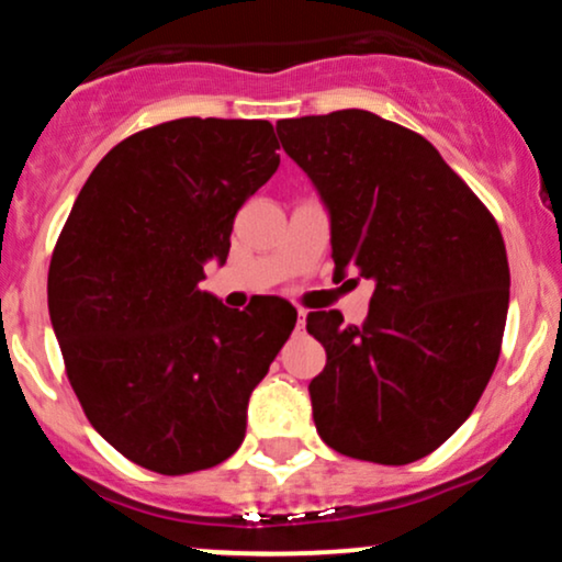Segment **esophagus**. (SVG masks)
<instances>
[{"instance_id": "1", "label": "esophagus", "mask_w": 562, "mask_h": 562, "mask_svg": "<svg viewBox=\"0 0 562 562\" xmlns=\"http://www.w3.org/2000/svg\"><path fill=\"white\" fill-rule=\"evenodd\" d=\"M303 325H306V308H299V322H295V330H303Z\"/></svg>"}]
</instances>
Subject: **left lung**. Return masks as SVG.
Masks as SVG:
<instances>
[{
	"instance_id": "1",
	"label": "left lung",
	"mask_w": 562,
	"mask_h": 562,
	"mask_svg": "<svg viewBox=\"0 0 562 562\" xmlns=\"http://www.w3.org/2000/svg\"><path fill=\"white\" fill-rule=\"evenodd\" d=\"M330 211L333 261L375 280L362 325L312 312L327 364L317 434L353 460L406 465L479 404L505 335L509 267L492 211L428 139L370 111L277 121Z\"/></svg>"
}]
</instances>
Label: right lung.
<instances>
[{
	"label": "right lung",
	"instance_id": "add662e5",
	"mask_svg": "<svg viewBox=\"0 0 562 562\" xmlns=\"http://www.w3.org/2000/svg\"><path fill=\"white\" fill-rule=\"evenodd\" d=\"M277 147L269 121L142 128L97 164L57 237L47 295L70 389L134 465L187 475L235 454L250 391L293 333L288 301L240 312L200 290Z\"/></svg>",
	"mask_w": 562,
	"mask_h": 562
}]
</instances>
